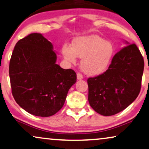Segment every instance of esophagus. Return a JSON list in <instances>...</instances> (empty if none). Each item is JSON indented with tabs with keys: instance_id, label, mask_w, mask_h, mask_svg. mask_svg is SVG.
<instances>
[{
	"instance_id": "34e87169",
	"label": "esophagus",
	"mask_w": 149,
	"mask_h": 149,
	"mask_svg": "<svg viewBox=\"0 0 149 149\" xmlns=\"http://www.w3.org/2000/svg\"><path fill=\"white\" fill-rule=\"evenodd\" d=\"M77 79H78V80H81V79H84V76H83V74L80 72L77 73Z\"/></svg>"
}]
</instances>
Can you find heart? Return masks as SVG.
I'll return each instance as SVG.
<instances>
[{
  "mask_svg": "<svg viewBox=\"0 0 149 149\" xmlns=\"http://www.w3.org/2000/svg\"><path fill=\"white\" fill-rule=\"evenodd\" d=\"M114 48L110 42L96 35L79 37L72 46L65 44L62 54L65 60L75 63L77 57L82 59L81 67L88 75H98L107 70L112 59Z\"/></svg>",
  "mask_w": 149,
  "mask_h": 149,
  "instance_id": "heart-1",
  "label": "heart"
}]
</instances>
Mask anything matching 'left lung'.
I'll list each match as a JSON object with an SVG mask.
<instances>
[{
	"label": "left lung",
	"instance_id": "8db88e82",
	"mask_svg": "<svg viewBox=\"0 0 149 149\" xmlns=\"http://www.w3.org/2000/svg\"><path fill=\"white\" fill-rule=\"evenodd\" d=\"M144 66V59L135 44L118 52L105 72L88 79V101L92 109L109 116L131 105L140 92Z\"/></svg>",
	"mask_w": 149,
	"mask_h": 149
}]
</instances>
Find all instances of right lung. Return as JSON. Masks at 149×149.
Segmentation results:
<instances>
[{
	"mask_svg": "<svg viewBox=\"0 0 149 149\" xmlns=\"http://www.w3.org/2000/svg\"><path fill=\"white\" fill-rule=\"evenodd\" d=\"M51 42L41 33H31L15 44L9 62L11 92L17 103L37 116L55 114L64 105L76 72L56 63Z\"/></svg>",
	"mask_w": 149,
	"mask_h": 149,
	"instance_id": "right-lung-1",
	"label": "right lung"
}]
</instances>
